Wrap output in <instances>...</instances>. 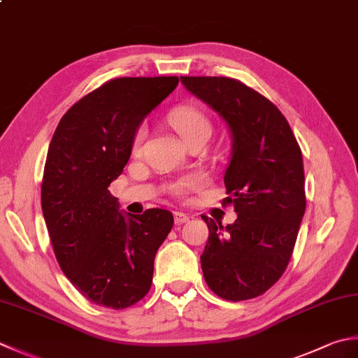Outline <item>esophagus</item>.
Returning <instances> with one entry per match:
<instances>
[{
    "label": "esophagus",
    "mask_w": 358,
    "mask_h": 358,
    "mask_svg": "<svg viewBox=\"0 0 358 358\" xmlns=\"http://www.w3.org/2000/svg\"><path fill=\"white\" fill-rule=\"evenodd\" d=\"M173 219H175V223H177V225H183V223L189 222V219H191V217H189L185 213L177 211V213H173Z\"/></svg>",
    "instance_id": "1"
}]
</instances>
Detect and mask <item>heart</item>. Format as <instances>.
I'll return each instance as SVG.
<instances>
[{
	"label": "heart",
	"mask_w": 358,
	"mask_h": 358,
	"mask_svg": "<svg viewBox=\"0 0 358 358\" xmlns=\"http://www.w3.org/2000/svg\"><path fill=\"white\" fill-rule=\"evenodd\" d=\"M171 122L173 125V129L178 131V135L183 139L199 130H211V125H209L208 117L203 115L200 110L192 108V107L175 110L171 115ZM145 135H147V130L143 125V127H139V130L135 135V149H138V147L143 144ZM200 183H201L200 178H187L185 181H181V183L175 189L180 192V191H183L185 187H194V186H199Z\"/></svg>",
	"instance_id": "1"
}]
</instances>
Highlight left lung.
Wrapping results in <instances>:
<instances>
[{"instance_id": "1", "label": "left lung", "mask_w": 358, "mask_h": 358, "mask_svg": "<svg viewBox=\"0 0 358 358\" xmlns=\"http://www.w3.org/2000/svg\"><path fill=\"white\" fill-rule=\"evenodd\" d=\"M183 87L227 124L225 187L237 219L223 227L206 215L203 276L228 301L267 292L289 264L306 211L304 166L296 138L267 97L229 77H180Z\"/></svg>"}]
</instances>
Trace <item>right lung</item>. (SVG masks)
Returning <instances> with one entry per match:
<instances>
[{
  "mask_svg": "<svg viewBox=\"0 0 358 358\" xmlns=\"http://www.w3.org/2000/svg\"><path fill=\"white\" fill-rule=\"evenodd\" d=\"M178 77H121L74 103L48 149L41 209L57 262L83 296L125 309L147 295L153 261L173 227L166 209L121 211L108 186L122 173L147 115Z\"/></svg>",
  "mask_w": 358,
  "mask_h": 358,
  "instance_id": "right-lung-1",
  "label": "right lung"
}]
</instances>
